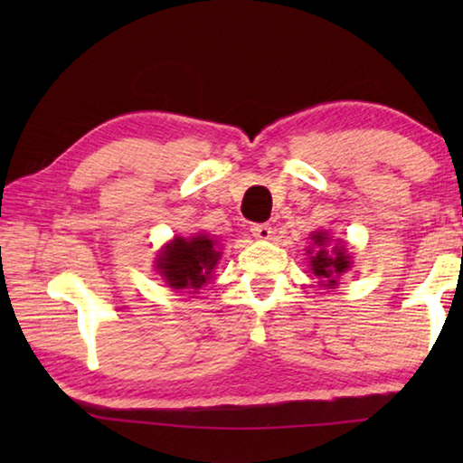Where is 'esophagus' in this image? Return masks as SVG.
I'll list each match as a JSON object with an SVG mask.
<instances>
[{"label":"esophagus","instance_id":"obj_1","mask_svg":"<svg viewBox=\"0 0 463 463\" xmlns=\"http://www.w3.org/2000/svg\"><path fill=\"white\" fill-rule=\"evenodd\" d=\"M250 234H253V237L260 239V241H268V239H271L273 229L269 224H253V226H250Z\"/></svg>","mask_w":463,"mask_h":463}]
</instances>
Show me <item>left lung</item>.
Instances as JSON below:
<instances>
[{
  "label": "left lung",
  "instance_id": "left-lung-1",
  "mask_svg": "<svg viewBox=\"0 0 463 463\" xmlns=\"http://www.w3.org/2000/svg\"><path fill=\"white\" fill-rule=\"evenodd\" d=\"M312 241V249H307L310 257V269L315 273L317 278H320V286L326 288H335L339 284V276H343L345 271L351 268V257L347 253V247L345 245H335L333 249H326L328 239L326 232H315L310 237ZM315 250L316 253L312 254L311 250Z\"/></svg>",
  "mask_w": 463,
  "mask_h": 463
}]
</instances>
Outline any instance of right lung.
Masks as SVG:
<instances>
[{
    "label": "right lung",
    "instance_id": "add662e5",
    "mask_svg": "<svg viewBox=\"0 0 463 463\" xmlns=\"http://www.w3.org/2000/svg\"><path fill=\"white\" fill-rule=\"evenodd\" d=\"M218 242L208 234H195L184 239L175 237L161 249L156 257V269L174 289H200L221 260Z\"/></svg>",
    "mask_w": 463,
    "mask_h": 463
}]
</instances>
